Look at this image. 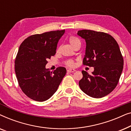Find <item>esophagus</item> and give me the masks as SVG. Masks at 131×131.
I'll return each instance as SVG.
<instances>
[{"instance_id":"1","label":"esophagus","mask_w":131,"mask_h":131,"mask_svg":"<svg viewBox=\"0 0 131 131\" xmlns=\"http://www.w3.org/2000/svg\"><path fill=\"white\" fill-rule=\"evenodd\" d=\"M75 71H76V70H75V69H69L67 70L68 72H70V73L74 72Z\"/></svg>"}]
</instances>
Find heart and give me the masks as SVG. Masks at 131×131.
Masks as SVG:
<instances>
[{
  "label": "heart",
  "instance_id": "heart-1",
  "mask_svg": "<svg viewBox=\"0 0 131 131\" xmlns=\"http://www.w3.org/2000/svg\"><path fill=\"white\" fill-rule=\"evenodd\" d=\"M69 42L70 43V44L71 45L73 46V47L76 43H80V41H79V39L78 38V37H76L75 36H70L69 37ZM66 63L67 66H70V67H73V66H74V62L71 60H69L67 61Z\"/></svg>",
  "mask_w": 131,
  "mask_h": 131
}]
</instances>
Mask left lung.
I'll return each mask as SVG.
<instances>
[{
    "label": "left lung",
    "mask_w": 131,
    "mask_h": 131,
    "mask_svg": "<svg viewBox=\"0 0 131 131\" xmlns=\"http://www.w3.org/2000/svg\"><path fill=\"white\" fill-rule=\"evenodd\" d=\"M78 35L86 42L83 64L94 68L91 74L82 71L80 89L92 98L106 96L116 87L122 73L123 58L119 45L112 36L103 32L82 30Z\"/></svg>",
    "instance_id": "1"
}]
</instances>
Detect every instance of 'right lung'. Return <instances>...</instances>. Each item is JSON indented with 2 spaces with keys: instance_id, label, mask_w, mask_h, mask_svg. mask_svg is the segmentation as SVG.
Here are the masks:
<instances>
[{
  "instance_id": "obj_1",
  "label": "right lung",
  "mask_w": 131,
  "mask_h": 131,
  "mask_svg": "<svg viewBox=\"0 0 131 131\" xmlns=\"http://www.w3.org/2000/svg\"><path fill=\"white\" fill-rule=\"evenodd\" d=\"M64 33L62 30L30 36L19 46L15 60L16 76L23 92L35 101L49 99L66 74V68L62 67L54 71L46 69L47 60L55 55Z\"/></svg>"
}]
</instances>
